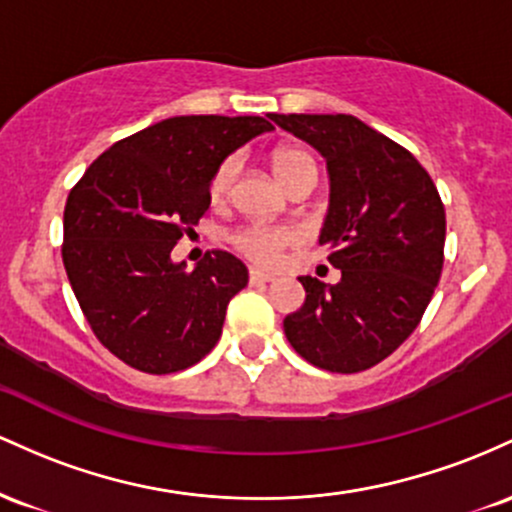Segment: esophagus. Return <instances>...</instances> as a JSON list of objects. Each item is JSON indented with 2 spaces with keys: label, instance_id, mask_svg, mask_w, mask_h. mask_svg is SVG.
Returning <instances> with one entry per match:
<instances>
[{
  "label": "esophagus",
  "instance_id": "esophagus-1",
  "mask_svg": "<svg viewBox=\"0 0 512 512\" xmlns=\"http://www.w3.org/2000/svg\"><path fill=\"white\" fill-rule=\"evenodd\" d=\"M273 275L271 273H261V271H254V268H251L249 271V283L251 285H261V283H273Z\"/></svg>",
  "mask_w": 512,
  "mask_h": 512
}]
</instances>
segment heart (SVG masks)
<instances>
[{
    "mask_svg": "<svg viewBox=\"0 0 512 512\" xmlns=\"http://www.w3.org/2000/svg\"><path fill=\"white\" fill-rule=\"evenodd\" d=\"M241 169V157L232 154L225 162L217 166L215 176L210 181V198L215 203H222L232 191L234 181H237ZM304 169H317L312 159L304 152L297 149H280L273 154V171L278 176V181L287 188L297 174ZM234 246L239 249V254H244L249 261L258 263V266H275L280 261V254L287 246H295L300 241V234L290 227H266V225H249L241 227L234 234Z\"/></svg>",
    "mask_w": 512,
    "mask_h": 512,
    "instance_id": "b5f03b06",
    "label": "heart"
}]
</instances>
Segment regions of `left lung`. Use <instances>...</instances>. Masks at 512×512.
Here are the masks:
<instances>
[{
	"instance_id": "1",
	"label": "left lung",
	"mask_w": 512,
	"mask_h": 512,
	"mask_svg": "<svg viewBox=\"0 0 512 512\" xmlns=\"http://www.w3.org/2000/svg\"><path fill=\"white\" fill-rule=\"evenodd\" d=\"M326 159L329 212L319 244L336 285L300 275L307 292L283 326L307 363L363 372L392 355L426 312L442 273L445 208L411 152L355 116H268Z\"/></svg>"
}]
</instances>
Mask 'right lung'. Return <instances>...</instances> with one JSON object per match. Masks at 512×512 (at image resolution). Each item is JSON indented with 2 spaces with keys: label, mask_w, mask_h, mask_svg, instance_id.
Returning a JSON list of instances; mask_svg holds the SVG:
<instances>
[{
  "label": "right lung",
  "mask_w": 512,
  "mask_h": 512,
  "mask_svg": "<svg viewBox=\"0 0 512 512\" xmlns=\"http://www.w3.org/2000/svg\"><path fill=\"white\" fill-rule=\"evenodd\" d=\"M261 116H176L101 154L65 205L62 263L96 338L149 375L186 370L215 348L249 271L227 251L195 268L171 249L210 208L232 152L271 132Z\"/></svg>",
  "instance_id": "obj_1"
}]
</instances>
